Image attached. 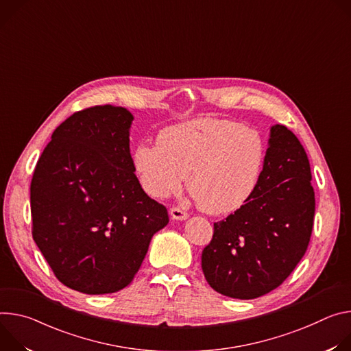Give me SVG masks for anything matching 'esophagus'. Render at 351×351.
<instances>
[{"label": "esophagus", "mask_w": 351, "mask_h": 351, "mask_svg": "<svg viewBox=\"0 0 351 351\" xmlns=\"http://www.w3.org/2000/svg\"><path fill=\"white\" fill-rule=\"evenodd\" d=\"M170 215H171V219H174V220H185V219H188V213L185 210H182L181 208H177V206L170 209Z\"/></svg>", "instance_id": "34e87169"}]
</instances>
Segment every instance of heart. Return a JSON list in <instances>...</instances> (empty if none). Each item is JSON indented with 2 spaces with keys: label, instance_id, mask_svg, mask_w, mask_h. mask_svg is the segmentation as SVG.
Masks as SVG:
<instances>
[{
  "label": "heart",
  "instance_id": "heart-1",
  "mask_svg": "<svg viewBox=\"0 0 351 351\" xmlns=\"http://www.w3.org/2000/svg\"><path fill=\"white\" fill-rule=\"evenodd\" d=\"M267 158L262 131L240 123L199 119L163 130L158 143L139 142L134 167L149 195L167 198L186 176L198 208L227 215L243 208L256 192Z\"/></svg>",
  "mask_w": 351,
  "mask_h": 351
}]
</instances>
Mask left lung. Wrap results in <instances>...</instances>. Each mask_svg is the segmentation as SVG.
I'll use <instances>...</instances> for the list:
<instances>
[{
  "instance_id": "left-lung-1",
  "label": "left lung",
  "mask_w": 351,
  "mask_h": 351,
  "mask_svg": "<svg viewBox=\"0 0 351 351\" xmlns=\"http://www.w3.org/2000/svg\"><path fill=\"white\" fill-rule=\"evenodd\" d=\"M311 167L298 138L270 128L265 171L254 197L213 224L202 270L217 293L251 300L279 287L304 256L315 215Z\"/></svg>"
}]
</instances>
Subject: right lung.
Returning a JSON list of instances; mask_svg holds the SVG:
<instances>
[{"label":"right lung","instance_id":"1","mask_svg":"<svg viewBox=\"0 0 351 351\" xmlns=\"http://www.w3.org/2000/svg\"><path fill=\"white\" fill-rule=\"evenodd\" d=\"M134 115L95 106L60 124L30 184L32 234L56 278L85 294L127 287L154 232L169 223L147 197L130 152Z\"/></svg>","mask_w":351,"mask_h":351}]
</instances>
